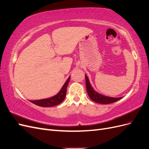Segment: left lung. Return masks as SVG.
<instances>
[{"label":"left lung","mask_w":149,"mask_h":149,"mask_svg":"<svg viewBox=\"0 0 149 149\" xmlns=\"http://www.w3.org/2000/svg\"><path fill=\"white\" fill-rule=\"evenodd\" d=\"M86 77V89L88 94L89 97L91 98L93 101L102 104H111L112 102H114L119 101L123 97H109L105 95H103L100 93H97L96 91L94 89L93 86H91V83L89 80V78L86 74H85Z\"/></svg>","instance_id":"8db88e82"}]
</instances>
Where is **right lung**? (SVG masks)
I'll return each mask as SVG.
<instances>
[{
	"label": "right lung",
	"mask_w": 149,
	"mask_h": 149,
	"mask_svg": "<svg viewBox=\"0 0 149 149\" xmlns=\"http://www.w3.org/2000/svg\"><path fill=\"white\" fill-rule=\"evenodd\" d=\"M70 79V76H69V78H68L66 81L65 83L63 86L60 91L56 95L47 99H43V100H31L30 101L35 104L36 105L41 107H52L59 104L65 100L66 94V89L68 84L69 83Z\"/></svg>",
	"instance_id": "add662e5"
}]
</instances>
